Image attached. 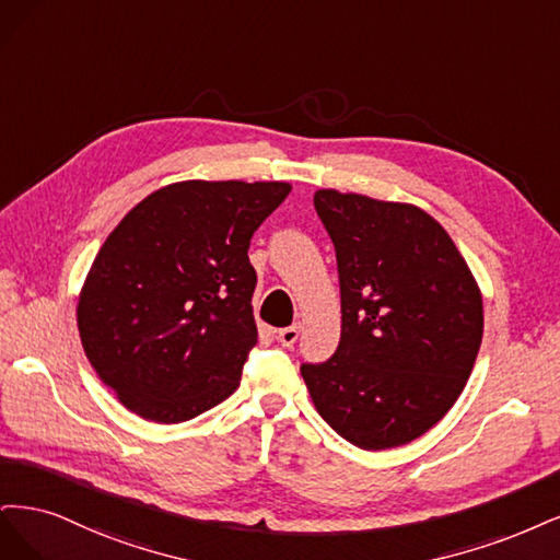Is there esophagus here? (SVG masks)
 I'll use <instances>...</instances> for the list:
<instances>
[{
	"label": "esophagus",
	"mask_w": 560,
	"mask_h": 560,
	"mask_svg": "<svg viewBox=\"0 0 560 560\" xmlns=\"http://www.w3.org/2000/svg\"><path fill=\"white\" fill-rule=\"evenodd\" d=\"M300 330H302L300 323H293V326L281 328V330L277 332V337H279V341H281L283 347H293L295 341H298V337H300Z\"/></svg>",
	"instance_id": "34e87169"
}]
</instances>
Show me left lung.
<instances>
[{
  "instance_id": "8db88e82",
  "label": "left lung",
  "mask_w": 560,
  "mask_h": 560,
  "mask_svg": "<svg viewBox=\"0 0 560 560\" xmlns=\"http://www.w3.org/2000/svg\"><path fill=\"white\" fill-rule=\"evenodd\" d=\"M337 254L341 337L300 368L314 407L347 442L393 448L454 407L483 332L479 285L454 240L413 205L316 190Z\"/></svg>"
}]
</instances>
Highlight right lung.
<instances>
[{
    "mask_svg": "<svg viewBox=\"0 0 560 560\" xmlns=\"http://www.w3.org/2000/svg\"><path fill=\"white\" fill-rule=\"evenodd\" d=\"M283 182H182L151 192L102 244L79 295L81 345L137 417L195 419L240 386L258 328L248 244Z\"/></svg>",
    "mask_w": 560,
    "mask_h": 560,
    "instance_id": "add662e5",
    "label": "right lung"
}]
</instances>
